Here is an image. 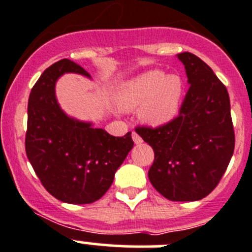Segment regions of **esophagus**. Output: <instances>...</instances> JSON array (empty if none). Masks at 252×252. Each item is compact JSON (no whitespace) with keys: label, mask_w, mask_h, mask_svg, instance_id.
Wrapping results in <instances>:
<instances>
[{"label":"esophagus","mask_w":252,"mask_h":252,"mask_svg":"<svg viewBox=\"0 0 252 252\" xmlns=\"http://www.w3.org/2000/svg\"><path fill=\"white\" fill-rule=\"evenodd\" d=\"M131 138H133V140L136 145L141 144V142H142V139L140 138V135H139L138 133H135V131H133V133H131Z\"/></svg>","instance_id":"1"}]
</instances>
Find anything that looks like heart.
Returning a JSON list of instances; mask_svg holds the SVG:
<instances>
[{
	"label": "heart",
	"mask_w": 252,
	"mask_h": 252,
	"mask_svg": "<svg viewBox=\"0 0 252 252\" xmlns=\"http://www.w3.org/2000/svg\"><path fill=\"white\" fill-rule=\"evenodd\" d=\"M184 94V84L175 74L150 70L126 81L118 94L124 110L139 107V116L150 126H162L177 116Z\"/></svg>",
	"instance_id": "1"
}]
</instances>
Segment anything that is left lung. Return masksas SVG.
<instances>
[{
  "mask_svg": "<svg viewBox=\"0 0 252 252\" xmlns=\"http://www.w3.org/2000/svg\"><path fill=\"white\" fill-rule=\"evenodd\" d=\"M178 58L190 88L171 122L135 131L154 149L152 187L171 201H196L213 191L227 171L235 146L227 88L202 60L190 52Z\"/></svg>",
  "mask_w": 252,
  "mask_h": 252,
  "instance_id": "left-lung-1",
  "label": "left lung"
}]
</instances>
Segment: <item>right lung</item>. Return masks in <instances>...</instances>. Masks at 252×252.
<instances>
[{
	"label": "right lung",
	"mask_w": 252,
	"mask_h": 252,
	"mask_svg": "<svg viewBox=\"0 0 252 252\" xmlns=\"http://www.w3.org/2000/svg\"><path fill=\"white\" fill-rule=\"evenodd\" d=\"M68 72L90 77L83 67L64 58L50 65L32 86L25 152L52 196L67 204H93L110 189L134 141L131 131L122 138L112 136L65 116L56 100L55 84Z\"/></svg>",
	"instance_id": "obj_1"
}]
</instances>
